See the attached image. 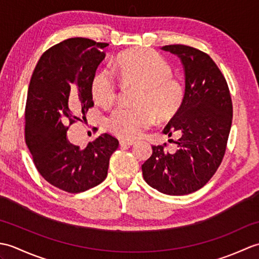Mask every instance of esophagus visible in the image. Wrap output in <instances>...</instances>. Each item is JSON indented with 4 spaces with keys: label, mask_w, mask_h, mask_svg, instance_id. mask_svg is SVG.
Masks as SVG:
<instances>
[{
    "label": "esophagus",
    "mask_w": 259,
    "mask_h": 259,
    "mask_svg": "<svg viewBox=\"0 0 259 259\" xmlns=\"http://www.w3.org/2000/svg\"><path fill=\"white\" fill-rule=\"evenodd\" d=\"M136 142L134 140H125V139H121L120 140V145L121 146H133Z\"/></svg>",
    "instance_id": "esophagus-1"
}]
</instances>
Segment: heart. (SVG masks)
I'll return each mask as SVG.
<instances>
[{"instance_id": "obj_1", "label": "heart", "mask_w": 259, "mask_h": 259, "mask_svg": "<svg viewBox=\"0 0 259 259\" xmlns=\"http://www.w3.org/2000/svg\"><path fill=\"white\" fill-rule=\"evenodd\" d=\"M112 70L124 84L140 87L136 97L137 106L115 109L108 119L109 130L120 138H138L155 123L157 114L168 118L183 102V85L170 74L169 64L156 52L130 49L117 58ZM91 93L97 103L112 106L118 96L113 76L106 70L98 71L91 81Z\"/></svg>"}]
</instances>
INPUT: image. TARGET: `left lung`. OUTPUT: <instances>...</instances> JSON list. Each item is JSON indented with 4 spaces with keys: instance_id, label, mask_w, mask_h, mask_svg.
I'll return each instance as SVG.
<instances>
[{
    "instance_id": "1",
    "label": "left lung",
    "mask_w": 259,
    "mask_h": 259,
    "mask_svg": "<svg viewBox=\"0 0 259 259\" xmlns=\"http://www.w3.org/2000/svg\"><path fill=\"white\" fill-rule=\"evenodd\" d=\"M161 50L177 56L184 68V100L163 129L168 137H178L174 141L178 149L169 153L163 146H152V155L141 168L152 188L183 196L202 188L221 166L233 103L226 79L208 54L181 45L164 46Z\"/></svg>"
}]
</instances>
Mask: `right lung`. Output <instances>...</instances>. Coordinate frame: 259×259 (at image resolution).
<instances>
[{
    "mask_svg": "<svg viewBox=\"0 0 259 259\" xmlns=\"http://www.w3.org/2000/svg\"><path fill=\"white\" fill-rule=\"evenodd\" d=\"M108 43L71 37L42 54L33 71L25 107V141L37 171L49 184L76 194L106 179L119 146L109 134L81 148L68 139L69 125L93 106L91 81Z\"/></svg>",
    "mask_w": 259,
    "mask_h": 259,
    "instance_id": "obj_1",
    "label": "right lung"
}]
</instances>
